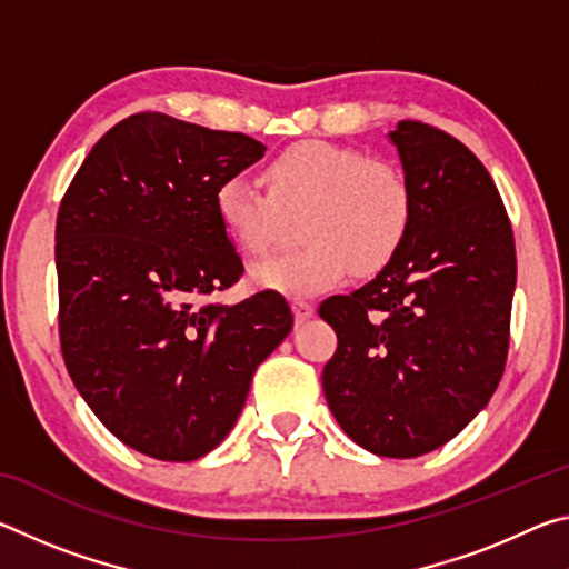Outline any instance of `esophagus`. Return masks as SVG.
<instances>
[{
  "mask_svg": "<svg viewBox=\"0 0 569 569\" xmlns=\"http://www.w3.org/2000/svg\"><path fill=\"white\" fill-rule=\"evenodd\" d=\"M291 308H293V316H296V321H306V319H311L313 316V303L311 301H303V298H293L291 301Z\"/></svg>",
  "mask_w": 569,
  "mask_h": 569,
  "instance_id": "1",
  "label": "esophagus"
}]
</instances>
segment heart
I'll return each mask as SVG.
<instances>
[{
  "instance_id": "1",
  "label": "heart",
  "mask_w": 569,
  "mask_h": 569,
  "mask_svg": "<svg viewBox=\"0 0 569 569\" xmlns=\"http://www.w3.org/2000/svg\"><path fill=\"white\" fill-rule=\"evenodd\" d=\"M266 190L233 176L216 188V216L240 253L258 258L301 218L303 246L258 263L253 281L281 293L323 291L353 268L377 273L409 236V180L389 160L326 140H303L263 168Z\"/></svg>"
}]
</instances>
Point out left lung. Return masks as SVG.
<instances>
[{
  "mask_svg": "<svg viewBox=\"0 0 569 569\" xmlns=\"http://www.w3.org/2000/svg\"><path fill=\"white\" fill-rule=\"evenodd\" d=\"M389 138L411 188V228L371 283L321 303L339 336L321 381L356 445L411 459L455 439L492 399L517 256L502 198L475 152L417 120Z\"/></svg>",
  "mask_w": 569,
  "mask_h": 569,
  "instance_id": "left-lung-1",
  "label": "left lung"
}]
</instances>
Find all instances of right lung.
Instances as JSON below:
<instances>
[{
	"instance_id": "obj_1",
	"label": "right lung",
	"mask_w": 569,
	"mask_h": 569,
	"mask_svg": "<svg viewBox=\"0 0 569 569\" xmlns=\"http://www.w3.org/2000/svg\"><path fill=\"white\" fill-rule=\"evenodd\" d=\"M263 152L243 132L138 112L94 142L60 203L64 366L94 417L152 459L216 449L293 329L276 291L208 301L243 276L216 188Z\"/></svg>"
}]
</instances>
